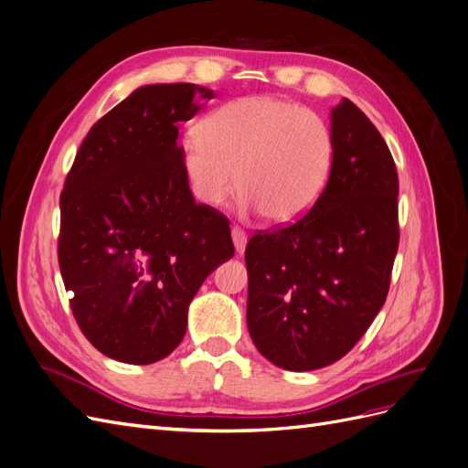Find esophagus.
Returning <instances> with one entry per match:
<instances>
[{
  "instance_id": "1",
  "label": "esophagus",
  "mask_w": 468,
  "mask_h": 468,
  "mask_svg": "<svg viewBox=\"0 0 468 468\" xmlns=\"http://www.w3.org/2000/svg\"><path fill=\"white\" fill-rule=\"evenodd\" d=\"M232 242H234V248H236L238 256H242V253L246 251L248 234L244 230H239V229H232Z\"/></svg>"
}]
</instances>
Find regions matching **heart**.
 <instances>
[{
  "label": "heart",
  "instance_id": "b5f03b06",
  "mask_svg": "<svg viewBox=\"0 0 468 468\" xmlns=\"http://www.w3.org/2000/svg\"><path fill=\"white\" fill-rule=\"evenodd\" d=\"M199 134L183 143L181 164L205 207H220L238 186L244 210L287 224L314 207L332 174L330 126L287 99H234L210 112Z\"/></svg>",
  "mask_w": 468,
  "mask_h": 468
}]
</instances>
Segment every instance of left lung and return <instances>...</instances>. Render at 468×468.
<instances>
[{"label": "left lung", "mask_w": 468, "mask_h": 468, "mask_svg": "<svg viewBox=\"0 0 468 468\" xmlns=\"http://www.w3.org/2000/svg\"><path fill=\"white\" fill-rule=\"evenodd\" d=\"M334 164L301 220L246 246L248 330L287 371L342 359L387 301L399 250V176L375 124L342 99L330 111Z\"/></svg>", "instance_id": "1"}]
</instances>
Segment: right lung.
Returning a JSON list of instances; mask_svg holds the SVG:
<instances>
[{"label": "right lung", "mask_w": 468, "mask_h": 468, "mask_svg": "<svg viewBox=\"0 0 468 468\" xmlns=\"http://www.w3.org/2000/svg\"><path fill=\"white\" fill-rule=\"evenodd\" d=\"M212 97L195 83L134 90L91 126L66 177L58 263L69 306L115 361L167 357L193 296L234 256L229 220L195 203L177 143L179 124Z\"/></svg>", "instance_id": "add662e5"}]
</instances>
